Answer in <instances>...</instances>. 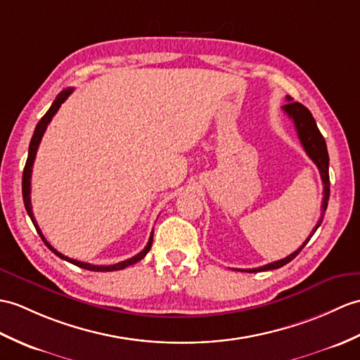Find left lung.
I'll use <instances>...</instances> for the list:
<instances>
[{
  "mask_svg": "<svg viewBox=\"0 0 360 360\" xmlns=\"http://www.w3.org/2000/svg\"><path fill=\"white\" fill-rule=\"evenodd\" d=\"M287 104L282 105V110L285 112L290 120H293L295 122V127L297 131V136L300 144H302L304 150L307 152V155L310 156V160L317 165V169H319L321 173V178L323 182V200H322V214H321V219L317 221L316 227L313 229V233L308 239L304 242L302 245H300L295 253H291L290 256L281 259V261H276L271 264H266L264 266H257V269H250V270H242V271H247V273H257V271H266V270H274V269H281L285 264L291 262L293 259L300 253V250H302L307 244L308 240L311 239V236L314 235V231L319 229V225L322 224L323 219V214L325 210H327V205H328V198H330V174H328V162H330V158H328V150H327V144H325V139L322 136V133L317 129V124L313 118L311 112L308 110L305 105H302L300 103H293L290 99V96H287Z\"/></svg>",
  "mask_w": 360,
  "mask_h": 360,
  "instance_id": "obj_1",
  "label": "left lung"
}]
</instances>
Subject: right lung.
<instances>
[{
	"label": "right lung",
	"mask_w": 360,
	"mask_h": 360,
	"mask_svg": "<svg viewBox=\"0 0 360 360\" xmlns=\"http://www.w3.org/2000/svg\"><path fill=\"white\" fill-rule=\"evenodd\" d=\"M72 91H73V89H72V87H69V89H64V90L61 91V94L56 96V99L53 101V104L50 105V108L47 110V113L43 116V118H41V121L37 124L35 131H33V136H32L30 146H29V156H27V161H26V167H24V172H22V199H24V207H26L27 214L30 216V219H32L33 225H35V229H37V231H38V235L41 236V239H43L44 244H46L50 250H52V252H53L58 257H61V259H64V261H67V262H70V264L77 265V266H81V269L90 270V271H115V270H124L125 266L136 264L138 261H141L142 257H146V255L148 253V250L152 248L153 231H152V235H150V239H148V242H147V245L144 247V250H142V252H141V253H138L136 256H133V257L127 259V261H122V262H118V264H113V265H91V264H87V262L75 261V259H70V257H67V256L61 255L60 252H56V250H55L52 245H50L49 242L46 240V238H44L43 233H41V230H39V227H38V224H37V221H35V216H33V212H32V204H30V178H32V167H33V161H35V156H37V150H38V147H39L41 138H43V135H44V131H46V129H47L49 122L52 121V118L55 116V113H56L58 110H60L61 104L65 101L67 98L70 96Z\"/></svg>",
	"instance_id": "1"
}]
</instances>
